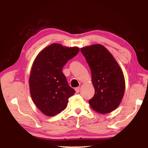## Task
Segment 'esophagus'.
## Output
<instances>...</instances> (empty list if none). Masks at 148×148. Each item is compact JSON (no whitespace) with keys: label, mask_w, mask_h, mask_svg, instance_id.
I'll return each mask as SVG.
<instances>
[{"label":"esophagus","mask_w":148,"mask_h":148,"mask_svg":"<svg viewBox=\"0 0 148 148\" xmlns=\"http://www.w3.org/2000/svg\"><path fill=\"white\" fill-rule=\"evenodd\" d=\"M79 89H80V87H76V88H75V90H76V92H79Z\"/></svg>","instance_id":"esophagus-1"}]
</instances>
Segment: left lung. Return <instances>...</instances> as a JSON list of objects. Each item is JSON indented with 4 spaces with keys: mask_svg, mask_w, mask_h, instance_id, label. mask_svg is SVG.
Returning a JSON list of instances; mask_svg holds the SVG:
<instances>
[{
    "mask_svg": "<svg viewBox=\"0 0 148 148\" xmlns=\"http://www.w3.org/2000/svg\"><path fill=\"white\" fill-rule=\"evenodd\" d=\"M91 72L95 95L90 106L100 114L116 109L123 97L124 75L113 56L104 46L95 44L81 48Z\"/></svg>",
    "mask_w": 148,
    "mask_h": 148,
    "instance_id": "obj_1",
    "label": "left lung"
}]
</instances>
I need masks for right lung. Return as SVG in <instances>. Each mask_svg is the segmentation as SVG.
<instances>
[{"label": "right lung", "mask_w": 148, "mask_h": 148, "mask_svg": "<svg viewBox=\"0 0 148 148\" xmlns=\"http://www.w3.org/2000/svg\"><path fill=\"white\" fill-rule=\"evenodd\" d=\"M79 51L77 47L52 44L40 52L32 64L29 88L32 101L44 115L54 116L67 106L75 91L70 87L62 69Z\"/></svg>", "instance_id": "obj_1"}]
</instances>
